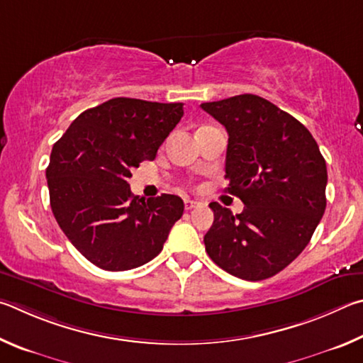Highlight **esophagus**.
<instances>
[{"instance_id":"esophagus-1","label":"esophagus","mask_w":363,"mask_h":363,"mask_svg":"<svg viewBox=\"0 0 363 363\" xmlns=\"http://www.w3.org/2000/svg\"><path fill=\"white\" fill-rule=\"evenodd\" d=\"M198 206H199L198 201H191V199H186L185 201V208H186V211H191V208L198 207Z\"/></svg>"}]
</instances>
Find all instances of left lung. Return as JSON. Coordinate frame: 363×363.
Segmentation results:
<instances>
[{
	"instance_id": "1",
	"label": "left lung",
	"mask_w": 363,
	"mask_h": 363,
	"mask_svg": "<svg viewBox=\"0 0 363 363\" xmlns=\"http://www.w3.org/2000/svg\"><path fill=\"white\" fill-rule=\"evenodd\" d=\"M201 108L225 125L226 191L244 211L211 202L208 257L244 281H263L294 262L325 212L327 165L311 132L291 114L253 94Z\"/></svg>"
}]
</instances>
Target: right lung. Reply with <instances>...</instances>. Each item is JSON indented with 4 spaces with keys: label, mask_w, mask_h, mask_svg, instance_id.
<instances>
[{
    "label": "right lung",
    "mask_w": 363,
    "mask_h": 363,
    "mask_svg": "<svg viewBox=\"0 0 363 363\" xmlns=\"http://www.w3.org/2000/svg\"><path fill=\"white\" fill-rule=\"evenodd\" d=\"M183 116V104L118 97L76 118L54 143L46 169L50 208L69 242L105 271L151 262L182 218L175 194L138 198L127 178Z\"/></svg>",
    "instance_id": "1"
}]
</instances>
